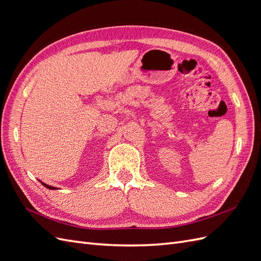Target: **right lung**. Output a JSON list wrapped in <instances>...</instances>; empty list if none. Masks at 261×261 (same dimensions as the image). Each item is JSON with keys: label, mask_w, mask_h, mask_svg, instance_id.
<instances>
[{"label": "right lung", "mask_w": 261, "mask_h": 261, "mask_svg": "<svg viewBox=\"0 0 261 261\" xmlns=\"http://www.w3.org/2000/svg\"><path fill=\"white\" fill-rule=\"evenodd\" d=\"M41 184L44 186V187H46V188H49V189H57L55 187H53V186H50V185H48V184H44V183H42L41 181Z\"/></svg>", "instance_id": "add662e5"}]
</instances>
